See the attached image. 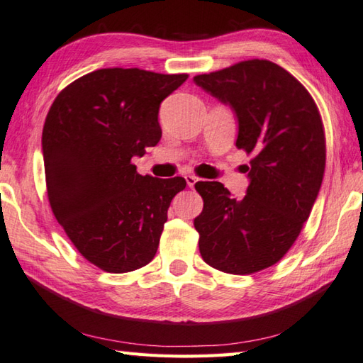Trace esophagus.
<instances>
[{"label":"esophagus","mask_w":363,"mask_h":363,"mask_svg":"<svg viewBox=\"0 0 363 363\" xmlns=\"http://www.w3.org/2000/svg\"><path fill=\"white\" fill-rule=\"evenodd\" d=\"M184 179H186V183H188L189 188H193L194 184H196L197 182H199V179H197L196 175H186V177H184Z\"/></svg>","instance_id":"obj_1"}]
</instances>
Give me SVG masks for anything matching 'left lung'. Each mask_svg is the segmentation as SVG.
Masks as SVG:
<instances>
[{
  "instance_id": "1",
  "label": "left lung",
  "mask_w": 363,
  "mask_h": 363,
  "mask_svg": "<svg viewBox=\"0 0 363 363\" xmlns=\"http://www.w3.org/2000/svg\"><path fill=\"white\" fill-rule=\"evenodd\" d=\"M238 118L235 145L251 155L250 186L237 201L220 182H197L199 251L213 269L250 275L281 261L308 220L325 169V133L308 90L269 60L196 75Z\"/></svg>"
}]
</instances>
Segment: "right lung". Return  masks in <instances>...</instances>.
Here are the masks:
<instances>
[{"instance_id":"obj_1","label":"right lung","mask_w":363,"mask_h":363,"mask_svg":"<svg viewBox=\"0 0 363 363\" xmlns=\"http://www.w3.org/2000/svg\"><path fill=\"white\" fill-rule=\"evenodd\" d=\"M188 74L107 67L58 93L43 129L47 197L88 262L126 273L152 262L183 177L140 175L131 162L161 139L160 104Z\"/></svg>"}]
</instances>
